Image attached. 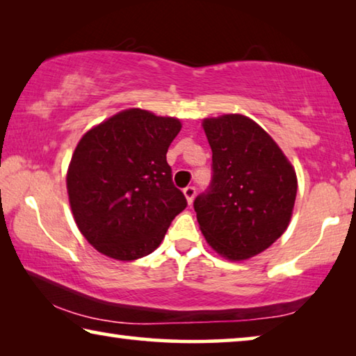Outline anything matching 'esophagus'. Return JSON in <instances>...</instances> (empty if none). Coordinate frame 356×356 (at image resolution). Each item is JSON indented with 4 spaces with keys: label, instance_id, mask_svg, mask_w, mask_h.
<instances>
[{
    "label": "esophagus",
    "instance_id": "obj_1",
    "mask_svg": "<svg viewBox=\"0 0 356 356\" xmlns=\"http://www.w3.org/2000/svg\"><path fill=\"white\" fill-rule=\"evenodd\" d=\"M184 195L186 197V201H188V204H191L196 196V188L195 186H186V188H184Z\"/></svg>",
    "mask_w": 356,
    "mask_h": 356
}]
</instances>
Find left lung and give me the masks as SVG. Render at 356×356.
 <instances>
[{"label": "left lung", "mask_w": 356, "mask_h": 356, "mask_svg": "<svg viewBox=\"0 0 356 356\" xmlns=\"http://www.w3.org/2000/svg\"><path fill=\"white\" fill-rule=\"evenodd\" d=\"M202 127L212 147V180L193 207L209 245L231 261H243L284 234L297 176L254 120L225 114L206 119Z\"/></svg>", "instance_id": "obj_1"}]
</instances>
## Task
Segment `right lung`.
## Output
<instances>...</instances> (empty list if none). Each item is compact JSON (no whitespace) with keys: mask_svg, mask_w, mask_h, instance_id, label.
<instances>
[{"mask_svg":"<svg viewBox=\"0 0 356 356\" xmlns=\"http://www.w3.org/2000/svg\"><path fill=\"white\" fill-rule=\"evenodd\" d=\"M174 118L131 108L84 135L72 155L67 191L76 226L102 254L147 256L186 207L166 152L180 131Z\"/></svg>","mask_w":356,"mask_h":356,"instance_id":"add662e5","label":"right lung"}]
</instances>
